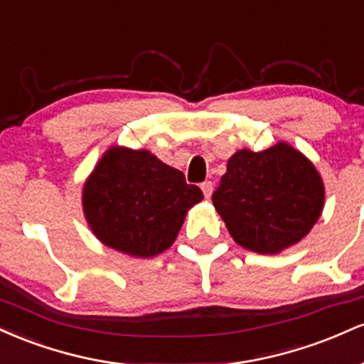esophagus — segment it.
Here are the masks:
<instances>
[{"instance_id": "34e87169", "label": "esophagus", "mask_w": 364, "mask_h": 364, "mask_svg": "<svg viewBox=\"0 0 364 364\" xmlns=\"http://www.w3.org/2000/svg\"><path fill=\"white\" fill-rule=\"evenodd\" d=\"M200 188H202V191H203V195H205V198H210L212 190H214V186H212V183H210V181L202 183V185H200Z\"/></svg>"}]
</instances>
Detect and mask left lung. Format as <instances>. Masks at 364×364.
Listing matches in <instances>:
<instances>
[{"label": "left lung", "instance_id": "obj_1", "mask_svg": "<svg viewBox=\"0 0 364 364\" xmlns=\"http://www.w3.org/2000/svg\"><path fill=\"white\" fill-rule=\"evenodd\" d=\"M212 202L237 245L277 255L299 243L320 219L325 186L310 159L277 141L262 152L232 154Z\"/></svg>", "mask_w": 364, "mask_h": 364}]
</instances>
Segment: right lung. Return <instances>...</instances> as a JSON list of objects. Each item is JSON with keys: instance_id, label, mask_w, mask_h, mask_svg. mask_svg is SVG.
Here are the masks:
<instances>
[{"instance_id": "obj_1", "label": "right lung", "mask_w": 364, "mask_h": 364, "mask_svg": "<svg viewBox=\"0 0 364 364\" xmlns=\"http://www.w3.org/2000/svg\"><path fill=\"white\" fill-rule=\"evenodd\" d=\"M203 200L198 186L150 150L112 145L82 188L90 231L104 246L135 258L166 252L176 241L191 207Z\"/></svg>"}]
</instances>
